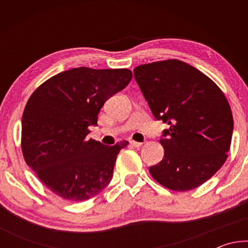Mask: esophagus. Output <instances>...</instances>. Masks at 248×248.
Masks as SVG:
<instances>
[{"label": "esophagus", "mask_w": 248, "mask_h": 248, "mask_svg": "<svg viewBox=\"0 0 248 248\" xmlns=\"http://www.w3.org/2000/svg\"><path fill=\"white\" fill-rule=\"evenodd\" d=\"M130 144L134 146V148H140V146L142 145L141 142H136V141H130Z\"/></svg>", "instance_id": "34e87169"}]
</instances>
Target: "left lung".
Segmentation results:
<instances>
[{"mask_svg":"<svg viewBox=\"0 0 248 248\" xmlns=\"http://www.w3.org/2000/svg\"><path fill=\"white\" fill-rule=\"evenodd\" d=\"M133 73L155 119L170 124L159 140L164 157L150 167L151 175L176 191L202 185L224 164L232 140L224 94L207 75L175 59L139 65Z\"/></svg>","mask_w":248,"mask_h":248,"instance_id":"obj_1","label":"left lung"}]
</instances>
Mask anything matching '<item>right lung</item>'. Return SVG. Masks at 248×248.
Instances as JSON below:
<instances>
[{"label": "right lung", "mask_w": 248, "mask_h": 248, "mask_svg": "<svg viewBox=\"0 0 248 248\" xmlns=\"http://www.w3.org/2000/svg\"><path fill=\"white\" fill-rule=\"evenodd\" d=\"M128 69H71L50 78L29 97L22 118L26 164L46 187L70 201L99 194L110 183L119 151L87 139L100 108L128 85Z\"/></svg>", "instance_id": "right-lung-1"}]
</instances>
